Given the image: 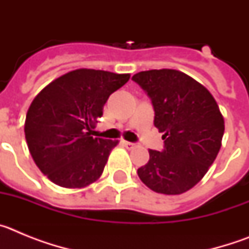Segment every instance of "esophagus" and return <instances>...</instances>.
Instances as JSON below:
<instances>
[{"instance_id":"1","label":"esophagus","mask_w":249,"mask_h":249,"mask_svg":"<svg viewBox=\"0 0 249 249\" xmlns=\"http://www.w3.org/2000/svg\"><path fill=\"white\" fill-rule=\"evenodd\" d=\"M122 143H123V146L126 147L127 149H132V148H135V147H137V143H133V142H128V141H123Z\"/></svg>"}]
</instances>
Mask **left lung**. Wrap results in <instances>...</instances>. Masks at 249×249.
<instances>
[{"instance_id": "8db88e82", "label": "left lung", "mask_w": 249, "mask_h": 249, "mask_svg": "<svg viewBox=\"0 0 249 249\" xmlns=\"http://www.w3.org/2000/svg\"><path fill=\"white\" fill-rule=\"evenodd\" d=\"M155 109L162 151L149 149L148 163L138 168L141 181L163 195H181L206 175L218 155L224 120L210 91L176 70L142 71L132 77Z\"/></svg>"}]
</instances>
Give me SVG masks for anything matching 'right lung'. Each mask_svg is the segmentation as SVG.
Masks as SVG:
<instances>
[{
  "mask_svg": "<svg viewBox=\"0 0 249 249\" xmlns=\"http://www.w3.org/2000/svg\"><path fill=\"white\" fill-rule=\"evenodd\" d=\"M128 73L74 70L37 94L26 114L25 136L41 172L54 184L82 188L100 178L118 141L92 137L108 97Z\"/></svg>",
  "mask_w": 249,
  "mask_h": 249,
  "instance_id": "obj_1",
  "label": "right lung"
}]
</instances>
